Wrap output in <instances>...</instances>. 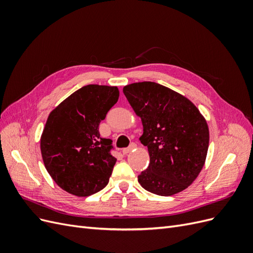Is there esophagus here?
Here are the masks:
<instances>
[{"label":"esophagus","mask_w":253,"mask_h":253,"mask_svg":"<svg viewBox=\"0 0 253 253\" xmlns=\"http://www.w3.org/2000/svg\"><path fill=\"white\" fill-rule=\"evenodd\" d=\"M136 148V143H134V142H132L131 144L128 145L127 148H125L124 150H122V153H124V154H127V153H129L131 152L132 150H134Z\"/></svg>","instance_id":"esophagus-1"}]
</instances>
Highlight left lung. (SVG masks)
<instances>
[{
	"label": "left lung",
	"instance_id": "obj_1",
	"mask_svg": "<svg viewBox=\"0 0 253 253\" xmlns=\"http://www.w3.org/2000/svg\"><path fill=\"white\" fill-rule=\"evenodd\" d=\"M124 94L141 118L140 141L150 154L149 167L138 175V182L160 196L185 190L203 169L208 152L205 118L186 97L155 82L128 84Z\"/></svg>",
	"mask_w": 253,
	"mask_h": 253
}]
</instances>
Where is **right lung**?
I'll return each mask as SVG.
<instances>
[{
	"instance_id": "1",
	"label": "right lung",
	"mask_w": 253,
	"mask_h": 253,
	"mask_svg": "<svg viewBox=\"0 0 253 253\" xmlns=\"http://www.w3.org/2000/svg\"><path fill=\"white\" fill-rule=\"evenodd\" d=\"M118 98L116 86L88 84L49 114L41 136L42 158L66 192L89 196L109 183L116 158L113 140L102 138L99 125Z\"/></svg>"
}]
</instances>
